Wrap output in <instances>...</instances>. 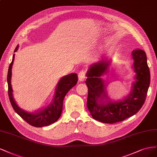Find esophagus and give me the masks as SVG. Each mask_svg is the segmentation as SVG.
<instances>
[{
    "instance_id": "34e87169",
    "label": "esophagus",
    "mask_w": 157,
    "mask_h": 157,
    "mask_svg": "<svg viewBox=\"0 0 157 157\" xmlns=\"http://www.w3.org/2000/svg\"><path fill=\"white\" fill-rule=\"evenodd\" d=\"M78 79L79 82H84L86 79V75H85V71L83 69L81 70L78 73Z\"/></svg>"
}]
</instances>
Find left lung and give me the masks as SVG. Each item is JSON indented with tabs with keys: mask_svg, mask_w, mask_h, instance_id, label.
I'll list each match as a JSON object with an SVG mask.
<instances>
[{
	"mask_svg": "<svg viewBox=\"0 0 157 157\" xmlns=\"http://www.w3.org/2000/svg\"><path fill=\"white\" fill-rule=\"evenodd\" d=\"M132 56L136 80L130 93L117 102L109 100L106 84L100 78L108 72V61L100 60L89 68L85 81L88 87L87 105L95 120L108 124L117 123L135 115L142 107L150 85V71L144 51L133 50Z\"/></svg>",
	"mask_w": 157,
	"mask_h": 157,
	"instance_id": "left-lung-1",
	"label": "left lung"
}]
</instances>
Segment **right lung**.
<instances>
[{
  "mask_svg": "<svg viewBox=\"0 0 157 157\" xmlns=\"http://www.w3.org/2000/svg\"><path fill=\"white\" fill-rule=\"evenodd\" d=\"M18 48L19 45H17L16 48L15 49L14 52H17ZM14 57L15 54H13L12 61L10 64L7 76L8 96L14 111L27 123L35 127H42V126H48L56 122L61 115L64 97L69 90L78 83V75L75 73H72L63 77L59 80L57 85L53 102L44 109L37 111L34 113H29L20 108L15 102L13 97L11 77Z\"/></svg>",
  "mask_w": 157,
  "mask_h": 157,
  "instance_id": "right-lung-1",
  "label": "right lung"
}]
</instances>
